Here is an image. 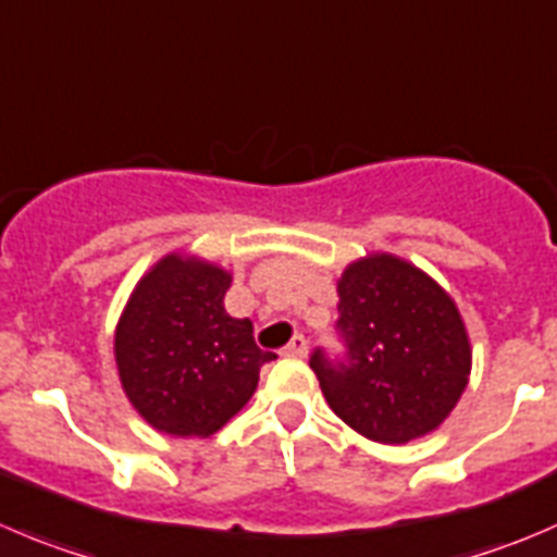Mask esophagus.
I'll return each instance as SVG.
<instances>
[{
    "instance_id": "obj_1",
    "label": "esophagus",
    "mask_w": 557,
    "mask_h": 557,
    "mask_svg": "<svg viewBox=\"0 0 557 557\" xmlns=\"http://www.w3.org/2000/svg\"><path fill=\"white\" fill-rule=\"evenodd\" d=\"M307 350H310L307 339L301 337V334H294V339H290V343L283 348V356H290V359H305Z\"/></svg>"
}]
</instances>
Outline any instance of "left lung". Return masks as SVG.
Listing matches in <instances>:
<instances>
[{"label":"left lung","mask_w":557,"mask_h":557,"mask_svg":"<svg viewBox=\"0 0 557 557\" xmlns=\"http://www.w3.org/2000/svg\"><path fill=\"white\" fill-rule=\"evenodd\" d=\"M337 294L345 354L310 356L329 408L377 444L433 433L471 375V343L451 296L394 256L350 263Z\"/></svg>","instance_id":"obj_1"}]
</instances>
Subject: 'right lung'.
Instances as JSON below:
<instances>
[{
  "label": "right lung",
  "mask_w": 557,
  "mask_h": 557,
  "mask_svg": "<svg viewBox=\"0 0 557 557\" xmlns=\"http://www.w3.org/2000/svg\"><path fill=\"white\" fill-rule=\"evenodd\" d=\"M231 274L169 256L135 285L116 326L124 394L154 430L207 438L245 408L258 372L277 359L256 345L252 323L223 307Z\"/></svg>",
  "instance_id": "1"
}]
</instances>
